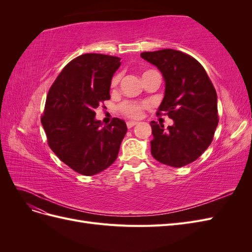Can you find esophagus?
I'll return each instance as SVG.
<instances>
[{
    "instance_id": "obj_1",
    "label": "esophagus",
    "mask_w": 252,
    "mask_h": 252,
    "mask_svg": "<svg viewBox=\"0 0 252 252\" xmlns=\"http://www.w3.org/2000/svg\"><path fill=\"white\" fill-rule=\"evenodd\" d=\"M136 124H138V122H135V121H128L127 123H126V125H127L128 128H131V127L135 126Z\"/></svg>"
}]
</instances>
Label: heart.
<instances>
[{
    "label": "heart",
    "mask_w": 252,
    "mask_h": 252,
    "mask_svg": "<svg viewBox=\"0 0 252 252\" xmlns=\"http://www.w3.org/2000/svg\"><path fill=\"white\" fill-rule=\"evenodd\" d=\"M120 81L119 75H116L111 81V87H116ZM146 107V104H141V103H135V102H129L126 101L120 105V110L122 113L125 114L128 118L132 119H138L142 116L143 109Z\"/></svg>",
    "instance_id": "obj_1"
}]
</instances>
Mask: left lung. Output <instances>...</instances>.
<instances>
[{
	"label": "left lung",
	"mask_w": 252,
	"mask_h": 252,
	"mask_svg": "<svg viewBox=\"0 0 252 252\" xmlns=\"http://www.w3.org/2000/svg\"><path fill=\"white\" fill-rule=\"evenodd\" d=\"M158 67L165 81V94L158 113L173 125L151 121V155L159 163L183 167L208 148L219 124L218 96L209 77L195 59L174 49L141 53Z\"/></svg>",
	"instance_id": "1"
}]
</instances>
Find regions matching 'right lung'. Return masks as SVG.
<instances>
[{"mask_svg":"<svg viewBox=\"0 0 252 252\" xmlns=\"http://www.w3.org/2000/svg\"><path fill=\"white\" fill-rule=\"evenodd\" d=\"M118 57L85 53L68 63L50 87L42 125L49 147L75 172L94 175L116 161L127 132L123 120L114 118L101 127L94 109L110 98Z\"/></svg>","mask_w":252,"mask_h":252,"instance_id":"right-lung-1","label":"right lung"}]
</instances>
